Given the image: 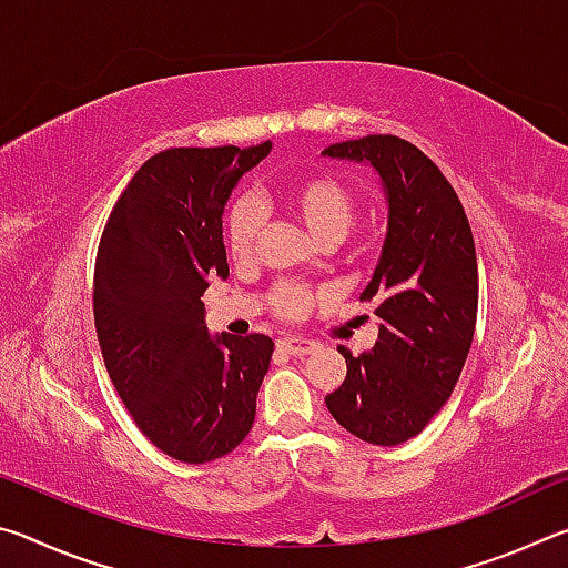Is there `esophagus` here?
Instances as JSON below:
<instances>
[{
	"label": "esophagus",
	"mask_w": 568,
	"mask_h": 568,
	"mask_svg": "<svg viewBox=\"0 0 568 568\" xmlns=\"http://www.w3.org/2000/svg\"><path fill=\"white\" fill-rule=\"evenodd\" d=\"M277 345H281L285 353L295 355V358H301V355H311L315 348H318V345L307 338H283Z\"/></svg>",
	"instance_id": "1"
}]
</instances>
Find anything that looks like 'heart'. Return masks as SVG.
<instances>
[{
  "mask_svg": "<svg viewBox=\"0 0 568 568\" xmlns=\"http://www.w3.org/2000/svg\"><path fill=\"white\" fill-rule=\"evenodd\" d=\"M283 205L315 243L343 240L355 220L353 192L331 175L295 180L283 192ZM263 223L265 210L255 195H243L230 205L225 215V243L235 263H247L253 257ZM315 297L318 295L303 285L281 283L273 291L271 303L283 318H303L311 311Z\"/></svg>",
  "mask_w": 568,
  "mask_h": 568,
  "instance_id": "1",
  "label": "heart"
}]
</instances>
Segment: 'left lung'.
Masks as SVG:
<instances>
[{"mask_svg": "<svg viewBox=\"0 0 568 568\" xmlns=\"http://www.w3.org/2000/svg\"><path fill=\"white\" fill-rule=\"evenodd\" d=\"M325 158L376 170L388 205L381 257L361 303H373L378 341L353 355L348 376L325 396L355 438L398 446L418 436L454 393L478 311V267L464 205L434 160L396 134L335 142Z\"/></svg>", "mask_w": 568, "mask_h": 568, "instance_id": "obj_1", "label": "left lung"}]
</instances>
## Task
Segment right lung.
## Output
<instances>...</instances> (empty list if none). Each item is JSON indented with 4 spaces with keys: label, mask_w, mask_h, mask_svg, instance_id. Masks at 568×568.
<instances>
[{
    "label": "right lung",
    "mask_w": 568,
    "mask_h": 568,
    "mask_svg": "<svg viewBox=\"0 0 568 568\" xmlns=\"http://www.w3.org/2000/svg\"><path fill=\"white\" fill-rule=\"evenodd\" d=\"M255 148H175L142 165L104 225L94 325L104 365L138 428L162 454L207 464L240 446L271 368L267 335H210L200 297L225 281L223 213Z\"/></svg>",
    "instance_id": "1"
}]
</instances>
